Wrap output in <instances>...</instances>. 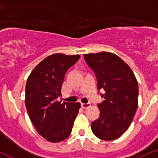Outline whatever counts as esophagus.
Masks as SVG:
<instances>
[{
	"mask_svg": "<svg viewBox=\"0 0 158 158\" xmlns=\"http://www.w3.org/2000/svg\"><path fill=\"white\" fill-rule=\"evenodd\" d=\"M90 106H91V104H90V103H86V104L82 103L81 104V107H83V108H88V107H89Z\"/></svg>",
	"mask_w": 158,
	"mask_h": 158,
	"instance_id": "obj_1",
	"label": "esophagus"
}]
</instances>
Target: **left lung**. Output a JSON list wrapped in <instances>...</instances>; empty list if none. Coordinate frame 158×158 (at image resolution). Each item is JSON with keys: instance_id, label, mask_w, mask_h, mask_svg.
Returning a JSON list of instances; mask_svg holds the SVG:
<instances>
[{"instance_id": "1", "label": "left lung", "mask_w": 158, "mask_h": 158, "mask_svg": "<svg viewBox=\"0 0 158 158\" xmlns=\"http://www.w3.org/2000/svg\"><path fill=\"white\" fill-rule=\"evenodd\" d=\"M96 74L98 91L104 100L99 104L100 118L91 123L93 134L102 140L118 139L128 129L138 107L139 85L133 71L116 54H84Z\"/></svg>"}]
</instances>
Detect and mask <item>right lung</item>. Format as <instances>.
I'll use <instances>...</instances> for the list:
<instances>
[{
	"instance_id": "add662e5",
	"label": "right lung",
	"mask_w": 158,
	"mask_h": 158,
	"mask_svg": "<svg viewBox=\"0 0 158 158\" xmlns=\"http://www.w3.org/2000/svg\"><path fill=\"white\" fill-rule=\"evenodd\" d=\"M80 55L54 54L36 65L27 78L25 104L38 133L51 142L69 136L80 109V103L58 101L65 73Z\"/></svg>"
}]
</instances>
